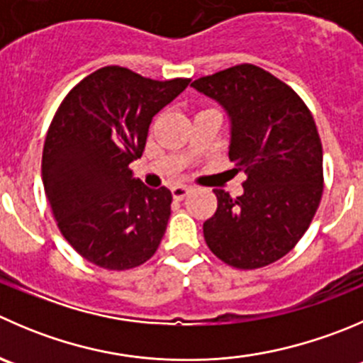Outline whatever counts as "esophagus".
Here are the masks:
<instances>
[{
  "label": "esophagus",
  "mask_w": 363,
  "mask_h": 363,
  "mask_svg": "<svg viewBox=\"0 0 363 363\" xmlns=\"http://www.w3.org/2000/svg\"><path fill=\"white\" fill-rule=\"evenodd\" d=\"M189 191H191L189 186H174V188H172V195H174L175 200H182Z\"/></svg>",
  "instance_id": "obj_1"
}]
</instances>
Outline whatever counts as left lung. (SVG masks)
Here are the masks:
<instances>
[{
	"label": "left lung",
	"mask_w": 363,
	"mask_h": 363,
	"mask_svg": "<svg viewBox=\"0 0 363 363\" xmlns=\"http://www.w3.org/2000/svg\"><path fill=\"white\" fill-rule=\"evenodd\" d=\"M232 121L228 160L245 172V193L214 189L216 213L203 223L211 252L238 269H257L291 252L323 196V145L314 117L289 84L252 63L191 83Z\"/></svg>",
	"instance_id": "8db88e82"
}]
</instances>
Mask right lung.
Here are the masks:
<instances>
[{
  "label": "right lung",
  "instance_id": "1",
  "mask_svg": "<svg viewBox=\"0 0 363 363\" xmlns=\"http://www.w3.org/2000/svg\"><path fill=\"white\" fill-rule=\"evenodd\" d=\"M189 84L157 81L125 67L88 74L62 101L42 150V182L63 238L110 271L142 266L156 253L172 193L133 179L154 115Z\"/></svg>",
  "mask_w": 363,
  "mask_h": 363
}]
</instances>
